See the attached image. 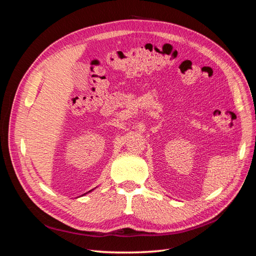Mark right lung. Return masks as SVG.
I'll use <instances>...</instances> for the list:
<instances>
[{
    "mask_svg": "<svg viewBox=\"0 0 256 256\" xmlns=\"http://www.w3.org/2000/svg\"><path fill=\"white\" fill-rule=\"evenodd\" d=\"M92 190H94V189H92ZM92 190H90V191H88V192H92ZM88 192H86V193H88ZM86 193H85V194H86Z\"/></svg>",
    "mask_w": 256,
    "mask_h": 256,
    "instance_id": "right-lung-1",
    "label": "right lung"
}]
</instances>
